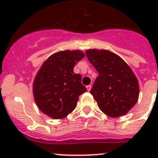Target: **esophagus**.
I'll return each instance as SVG.
<instances>
[{
	"instance_id": "1",
	"label": "esophagus",
	"mask_w": 158,
	"mask_h": 158,
	"mask_svg": "<svg viewBox=\"0 0 158 158\" xmlns=\"http://www.w3.org/2000/svg\"><path fill=\"white\" fill-rule=\"evenodd\" d=\"M86 89H87V90H88V91H90V90H91V89H92V85H87V86H86Z\"/></svg>"
}]
</instances>
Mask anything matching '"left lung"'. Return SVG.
<instances>
[{"mask_svg": "<svg viewBox=\"0 0 158 158\" xmlns=\"http://www.w3.org/2000/svg\"><path fill=\"white\" fill-rule=\"evenodd\" d=\"M89 61L98 73L90 93L102 112L112 118L127 114L139 96L138 79L129 66L106 49L85 51Z\"/></svg>", "mask_w": 158, "mask_h": 158, "instance_id": "8db88e82", "label": "left lung"}]
</instances>
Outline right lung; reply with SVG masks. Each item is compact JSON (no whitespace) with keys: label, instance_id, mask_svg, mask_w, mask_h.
I'll list each match as a JSON object with an SVG mask.
<instances>
[{"label":"right lung","instance_id":"1","mask_svg":"<svg viewBox=\"0 0 158 158\" xmlns=\"http://www.w3.org/2000/svg\"><path fill=\"white\" fill-rule=\"evenodd\" d=\"M84 56L80 50H64L44 62L33 84L34 100L43 113L61 119L76 109L79 96L87 89L81 82V75L76 74L73 68Z\"/></svg>","mask_w":158,"mask_h":158}]
</instances>
